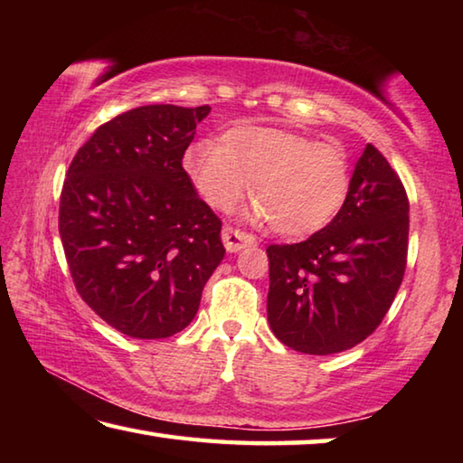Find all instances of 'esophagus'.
I'll use <instances>...</instances> for the list:
<instances>
[{
	"mask_svg": "<svg viewBox=\"0 0 463 463\" xmlns=\"http://www.w3.org/2000/svg\"><path fill=\"white\" fill-rule=\"evenodd\" d=\"M222 241H224L226 250H231V253H237V250H241L247 245H255L253 234H249L241 229H232V226H224Z\"/></svg>",
	"mask_w": 463,
	"mask_h": 463,
	"instance_id": "esophagus-1",
	"label": "esophagus"
}]
</instances>
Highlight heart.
<instances>
[{"label": "heart", "mask_w": 463, "mask_h": 463, "mask_svg": "<svg viewBox=\"0 0 463 463\" xmlns=\"http://www.w3.org/2000/svg\"><path fill=\"white\" fill-rule=\"evenodd\" d=\"M202 198L231 210L249 192L250 218L288 237L312 234L333 221L349 194V155L336 140L269 127H237L222 140L203 138L185 153Z\"/></svg>", "instance_id": "b5f03b06"}]
</instances>
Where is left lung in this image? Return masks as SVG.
I'll use <instances>...</instances> for the list:
<instances>
[{"instance_id": "8db88e82", "label": "left lung", "mask_w": 463, "mask_h": 463, "mask_svg": "<svg viewBox=\"0 0 463 463\" xmlns=\"http://www.w3.org/2000/svg\"><path fill=\"white\" fill-rule=\"evenodd\" d=\"M406 253L409 195L386 156L367 145L339 214L307 241L268 247L273 335L308 355L355 347L394 302Z\"/></svg>"}]
</instances>
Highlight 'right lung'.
Instances as JSON below:
<instances>
[{"instance_id":"obj_1","label":"right lung","mask_w":463,"mask_h":463,"mask_svg":"<svg viewBox=\"0 0 463 463\" xmlns=\"http://www.w3.org/2000/svg\"><path fill=\"white\" fill-rule=\"evenodd\" d=\"M210 106H140L93 132L69 165L59 232L73 284L109 326L165 339L192 323L224 257L222 222L182 161Z\"/></svg>"}]
</instances>
